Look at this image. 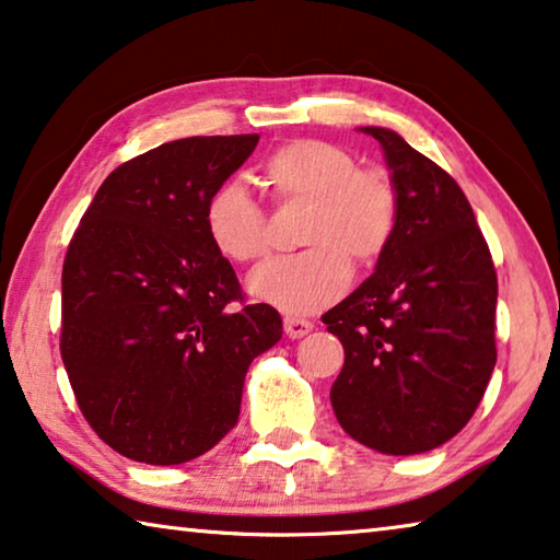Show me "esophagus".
<instances>
[{"label":"esophagus","mask_w":560,"mask_h":560,"mask_svg":"<svg viewBox=\"0 0 560 560\" xmlns=\"http://www.w3.org/2000/svg\"><path fill=\"white\" fill-rule=\"evenodd\" d=\"M312 328L314 324L306 322V318H296V316L283 318V334H287L289 339H301V336H306Z\"/></svg>","instance_id":"obj_1"}]
</instances>
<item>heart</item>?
I'll list each match as a JSON object with an SVG mask.
<instances>
[{"label": "heart", "instance_id": "b5f03b06", "mask_svg": "<svg viewBox=\"0 0 560 560\" xmlns=\"http://www.w3.org/2000/svg\"><path fill=\"white\" fill-rule=\"evenodd\" d=\"M264 174L287 199H312L304 242L312 248L283 254L248 277V291L287 314H312L349 289L351 260L369 264L392 244L398 224V191L381 168H361L346 149L301 139L269 156ZM207 232L226 259L256 261L269 252L261 203L244 182L211 197Z\"/></svg>", "mask_w": 560, "mask_h": 560}]
</instances>
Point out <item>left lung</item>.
Returning a JSON list of instances; mask_svg holds the SVG:
<instances>
[{
  "instance_id": "8db88e82",
  "label": "left lung",
  "mask_w": 560,
  "mask_h": 560,
  "mask_svg": "<svg viewBox=\"0 0 560 560\" xmlns=\"http://www.w3.org/2000/svg\"><path fill=\"white\" fill-rule=\"evenodd\" d=\"M398 224L376 271L322 316L343 343L331 406L353 441L388 456L441 446L481 404L495 366L499 281L460 186L384 127Z\"/></svg>"
}]
</instances>
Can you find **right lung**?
Instances as JSON below:
<instances>
[{"mask_svg": "<svg viewBox=\"0 0 560 560\" xmlns=\"http://www.w3.org/2000/svg\"><path fill=\"white\" fill-rule=\"evenodd\" d=\"M259 135L166 141L114 168L61 271V361L84 419L139 464L176 466L234 429L246 371L281 339L244 304L207 207Z\"/></svg>", "mask_w": 560, "mask_h": 560, "instance_id": "obj_1", "label": "right lung"}]
</instances>
